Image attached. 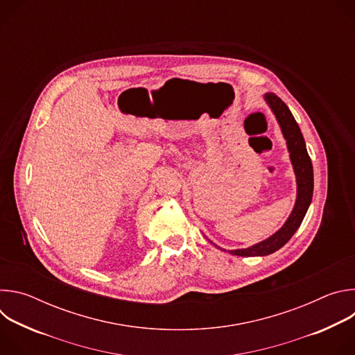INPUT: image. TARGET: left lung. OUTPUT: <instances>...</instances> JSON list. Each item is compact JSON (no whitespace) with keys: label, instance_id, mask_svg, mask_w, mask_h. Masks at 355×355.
I'll return each mask as SVG.
<instances>
[{"label":"left lung","instance_id":"obj_1","mask_svg":"<svg viewBox=\"0 0 355 355\" xmlns=\"http://www.w3.org/2000/svg\"><path fill=\"white\" fill-rule=\"evenodd\" d=\"M264 101L270 107L271 112L274 114L281 133L286 141L289 160L295 173L296 178V200L293 209L282 227L277 230L274 234H271L268 239L252 244L245 248H236V250H227L230 254L239 256V257H263L268 256L279 250L282 245H285L289 239L295 234V232L299 229L303 218H305L309 205L313 196V166L311 162V157L306 150V143L303 139V135L289 111V108L285 105L284 101L274 95L272 92H267L264 95ZM212 243V241H211ZM219 250L226 251L225 248L216 245Z\"/></svg>","mask_w":355,"mask_h":355}]
</instances>
